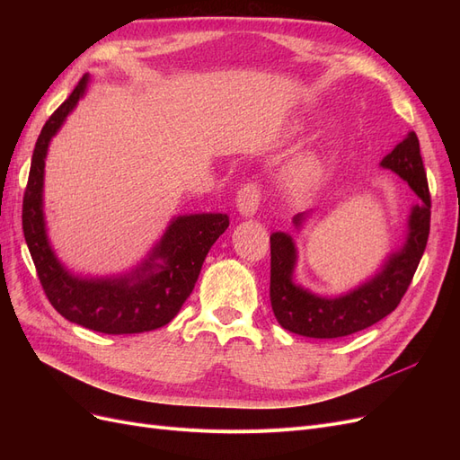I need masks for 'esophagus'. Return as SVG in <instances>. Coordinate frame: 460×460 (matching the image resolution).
<instances>
[{"instance_id": "34e87169", "label": "esophagus", "mask_w": 460, "mask_h": 460, "mask_svg": "<svg viewBox=\"0 0 460 460\" xmlns=\"http://www.w3.org/2000/svg\"><path fill=\"white\" fill-rule=\"evenodd\" d=\"M261 186L257 182H253V180H249V182H245L240 191H238V198H235V205H238V211L243 215V217H252L255 215V211L259 208V203H261Z\"/></svg>"}]
</instances>
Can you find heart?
Here are the masks:
<instances>
[{
    "mask_svg": "<svg viewBox=\"0 0 460 460\" xmlns=\"http://www.w3.org/2000/svg\"><path fill=\"white\" fill-rule=\"evenodd\" d=\"M318 161H314V159H311V157H307V159H303V161H299L294 169L289 171V180H291V184L294 186H307V184H311L313 180L316 178V174H318Z\"/></svg>",
    "mask_w": 460,
    "mask_h": 460,
    "instance_id": "1",
    "label": "heart"
}]
</instances>
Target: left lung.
<instances>
[{"mask_svg":"<svg viewBox=\"0 0 460 460\" xmlns=\"http://www.w3.org/2000/svg\"><path fill=\"white\" fill-rule=\"evenodd\" d=\"M382 166L407 180L422 203L412 208L409 220V240L397 255L389 257L380 274L365 286L341 297H318L291 282L296 264V247L288 234L270 235V305L282 328L307 338H343L378 323L397 309L412 276L419 269L429 235L431 198L420 155V144L411 132ZM301 217H296L299 225Z\"/></svg>","mask_w":460,"mask_h":460,"instance_id":"obj_1","label":"left lung"}]
</instances>
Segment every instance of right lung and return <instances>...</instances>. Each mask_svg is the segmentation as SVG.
<instances>
[{
	"label": "right lung",
	"mask_w": 460,
	"mask_h": 460,
	"mask_svg": "<svg viewBox=\"0 0 460 460\" xmlns=\"http://www.w3.org/2000/svg\"><path fill=\"white\" fill-rule=\"evenodd\" d=\"M86 82L88 76L84 75L71 95L53 111L36 140L22 198L24 240L31 249L41 289L61 316L102 333L157 330L169 324L190 297L208 249L230 222L226 215L176 218L144 267L119 280H80L68 274L55 259L46 240L41 184L48 144L84 93ZM157 258L164 262L155 263Z\"/></svg>",
	"instance_id": "add662e5"
}]
</instances>
